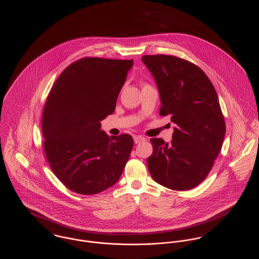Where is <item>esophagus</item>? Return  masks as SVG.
Wrapping results in <instances>:
<instances>
[{
	"label": "esophagus",
	"instance_id": "obj_1",
	"mask_svg": "<svg viewBox=\"0 0 259 259\" xmlns=\"http://www.w3.org/2000/svg\"><path fill=\"white\" fill-rule=\"evenodd\" d=\"M144 138H142V137H140V136H137V137H135L134 138V141H135V143L136 144H138V143H140L141 141H144Z\"/></svg>",
	"mask_w": 259,
	"mask_h": 259
}]
</instances>
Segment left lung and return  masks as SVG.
Segmentation results:
<instances>
[{
    "label": "left lung",
    "mask_w": 259,
    "mask_h": 259,
    "mask_svg": "<svg viewBox=\"0 0 259 259\" xmlns=\"http://www.w3.org/2000/svg\"><path fill=\"white\" fill-rule=\"evenodd\" d=\"M160 97L161 116L175 123L172 141L153 138L147 167L153 180L166 188L185 191L209 174L226 135L218 95L204 71L171 55H144Z\"/></svg>",
    "instance_id": "1"
}]
</instances>
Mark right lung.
Instances as JSON below:
<instances>
[{"instance_id": "add662e5", "label": "right lung", "mask_w": 259, "mask_h": 259, "mask_svg": "<svg viewBox=\"0 0 259 259\" xmlns=\"http://www.w3.org/2000/svg\"><path fill=\"white\" fill-rule=\"evenodd\" d=\"M134 60L86 57L54 83L42 116L44 146L56 177L71 191L93 195L118 182L134 140L111 138L101 120L112 115Z\"/></svg>"}]
</instances>
